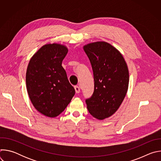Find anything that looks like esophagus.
<instances>
[{"mask_svg": "<svg viewBox=\"0 0 161 161\" xmlns=\"http://www.w3.org/2000/svg\"><path fill=\"white\" fill-rule=\"evenodd\" d=\"M75 91H76V93L78 94L80 92V88L78 86H75Z\"/></svg>", "mask_w": 161, "mask_h": 161, "instance_id": "obj_1", "label": "esophagus"}]
</instances>
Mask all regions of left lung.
Masks as SVG:
<instances>
[{
	"label": "left lung",
	"mask_w": 161,
	"mask_h": 161,
	"mask_svg": "<svg viewBox=\"0 0 161 161\" xmlns=\"http://www.w3.org/2000/svg\"><path fill=\"white\" fill-rule=\"evenodd\" d=\"M92 67L94 92L86 100L87 109L94 118L104 120L115 113L128 90L129 75L122 53L105 41L83 46Z\"/></svg>",
	"instance_id": "8db88e82"
}]
</instances>
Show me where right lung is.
<instances>
[{"label": "right lung", "mask_w": 161, "mask_h": 161, "mask_svg": "<svg viewBox=\"0 0 161 161\" xmlns=\"http://www.w3.org/2000/svg\"><path fill=\"white\" fill-rule=\"evenodd\" d=\"M68 52L65 45L44 44L31 57L26 72L27 90L34 107L54 118L64 111L75 96L62 62Z\"/></svg>", "instance_id": "add662e5"}]
</instances>
